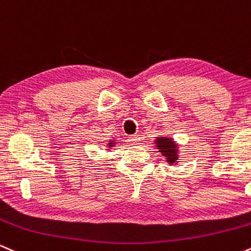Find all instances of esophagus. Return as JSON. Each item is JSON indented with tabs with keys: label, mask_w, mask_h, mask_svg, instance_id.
Listing matches in <instances>:
<instances>
[{
	"label": "esophagus",
	"mask_w": 251,
	"mask_h": 251,
	"mask_svg": "<svg viewBox=\"0 0 251 251\" xmlns=\"http://www.w3.org/2000/svg\"><path fill=\"white\" fill-rule=\"evenodd\" d=\"M129 144H133V145H137L138 143L140 142V135L139 134H133L131 137H128Z\"/></svg>",
	"instance_id": "34e87169"
}]
</instances>
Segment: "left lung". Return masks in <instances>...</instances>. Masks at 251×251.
<instances>
[{
	"label": "left lung",
	"instance_id": "left-lung-1",
	"mask_svg": "<svg viewBox=\"0 0 251 251\" xmlns=\"http://www.w3.org/2000/svg\"><path fill=\"white\" fill-rule=\"evenodd\" d=\"M155 144H157V148L159 150V152L164 157H166L169 164L174 165L177 163L178 160V149L174 140L171 138L166 137H159L155 139Z\"/></svg>",
	"mask_w": 251,
	"mask_h": 251
}]
</instances>
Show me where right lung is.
I'll return each mask as SVG.
<instances>
[{
	"mask_svg": "<svg viewBox=\"0 0 251 251\" xmlns=\"http://www.w3.org/2000/svg\"><path fill=\"white\" fill-rule=\"evenodd\" d=\"M113 145H114V142H109L108 143V148H112Z\"/></svg>",
	"mask_w": 251,
	"mask_h": 251,
	"instance_id": "add662e5",
	"label": "right lung"
}]
</instances>
